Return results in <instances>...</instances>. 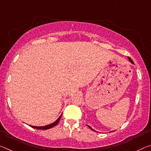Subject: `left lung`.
I'll return each mask as SVG.
<instances>
[{"label": "left lung", "instance_id": "obj_1", "mask_svg": "<svg viewBox=\"0 0 151 151\" xmlns=\"http://www.w3.org/2000/svg\"><path fill=\"white\" fill-rule=\"evenodd\" d=\"M128 59H129V60H130L132 63L134 64V62L132 61V59L130 58V57H128ZM88 127H89V128L91 129V130H93V129L91 127H90V126H88ZM94 131H95V130H94Z\"/></svg>", "mask_w": 151, "mask_h": 151}]
</instances>
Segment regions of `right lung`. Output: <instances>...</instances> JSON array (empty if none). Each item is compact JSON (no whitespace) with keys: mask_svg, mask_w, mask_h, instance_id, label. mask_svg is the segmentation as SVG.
<instances>
[{"mask_svg":"<svg viewBox=\"0 0 151 151\" xmlns=\"http://www.w3.org/2000/svg\"><path fill=\"white\" fill-rule=\"evenodd\" d=\"M61 116H62V115L59 117L58 119H57L56 122H54V123H52L51 124H49V125H47V126H32V127L33 128L39 129V130H47V129H50V128H51L52 127H54V126H56L57 124H58L60 119Z\"/></svg>","mask_w":151,"mask_h":151,"instance_id":"1","label":"right lung"}]
</instances>
